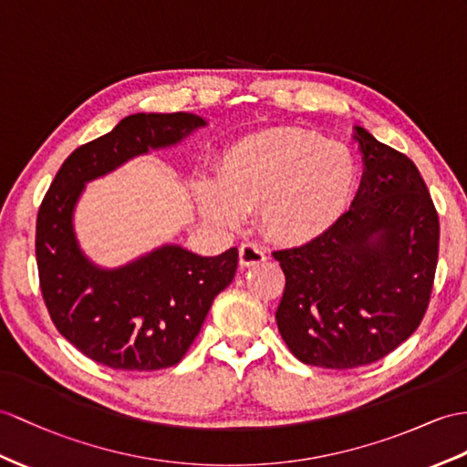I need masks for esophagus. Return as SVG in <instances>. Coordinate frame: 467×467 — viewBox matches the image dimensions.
<instances>
[{
    "label": "esophagus",
    "instance_id": "esophagus-1",
    "mask_svg": "<svg viewBox=\"0 0 467 467\" xmlns=\"http://www.w3.org/2000/svg\"><path fill=\"white\" fill-rule=\"evenodd\" d=\"M267 259L264 247L254 244V242H244L240 245V265L242 267H252L257 264H264Z\"/></svg>",
    "mask_w": 467,
    "mask_h": 467
}]
</instances>
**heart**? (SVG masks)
Here are the masks:
<instances>
[{
    "mask_svg": "<svg viewBox=\"0 0 467 467\" xmlns=\"http://www.w3.org/2000/svg\"><path fill=\"white\" fill-rule=\"evenodd\" d=\"M358 182L347 146L301 129L257 132L223 152L218 180H202L203 213L240 223L259 208V223L273 240L297 244L323 234L345 212Z\"/></svg>",
    "mask_w": 467,
    "mask_h": 467,
    "instance_id": "heart-1",
    "label": "heart"
}]
</instances>
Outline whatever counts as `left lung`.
I'll list each match as a JSON object with an SVG mask.
<instances>
[{
    "label": "left lung",
    "instance_id": "obj_1",
    "mask_svg": "<svg viewBox=\"0 0 467 467\" xmlns=\"http://www.w3.org/2000/svg\"><path fill=\"white\" fill-rule=\"evenodd\" d=\"M365 174L352 208L297 247L273 252L285 273L275 313L305 365L348 370L402 345L434 287L440 220L416 164L357 127Z\"/></svg>",
    "mask_w": 467,
    "mask_h": 467
}]
</instances>
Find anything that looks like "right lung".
I'll use <instances>...</instances> for the list:
<instances>
[{
	"label": "right lung",
	"instance_id": "add662e5",
	"mask_svg": "<svg viewBox=\"0 0 467 467\" xmlns=\"http://www.w3.org/2000/svg\"><path fill=\"white\" fill-rule=\"evenodd\" d=\"M203 124L188 112L122 119L67 158L41 202L36 257L45 306L57 331L99 365L132 372L178 365L215 295L235 275V247L202 257L164 245L120 269H99L81 254L73 234V208L85 182L148 148L176 144Z\"/></svg>",
	"mask_w": 467,
	"mask_h": 467
}]
</instances>
